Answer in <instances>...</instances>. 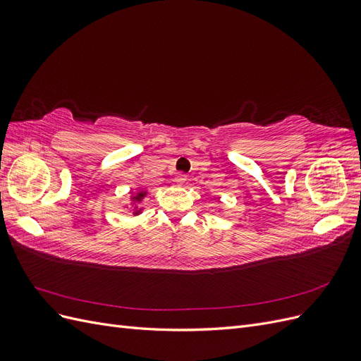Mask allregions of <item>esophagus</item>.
Returning a JSON list of instances; mask_svg holds the SVG:
<instances>
[{
	"instance_id": "obj_1",
	"label": "esophagus",
	"mask_w": 361,
	"mask_h": 361,
	"mask_svg": "<svg viewBox=\"0 0 361 361\" xmlns=\"http://www.w3.org/2000/svg\"><path fill=\"white\" fill-rule=\"evenodd\" d=\"M185 180H187V174L185 173H179V174H176V178H174V182H176L178 185L185 183Z\"/></svg>"
}]
</instances>
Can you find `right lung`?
<instances>
[{
  "instance_id": "obj_1",
  "label": "right lung",
  "mask_w": 361,
  "mask_h": 361,
  "mask_svg": "<svg viewBox=\"0 0 361 361\" xmlns=\"http://www.w3.org/2000/svg\"><path fill=\"white\" fill-rule=\"evenodd\" d=\"M145 195H146V192H145V191H141V192H138L137 195H134V197H133V202H134V203H140L141 200H143V199H145ZM137 207H138V206H137ZM138 212H140V211H138ZM138 212L135 211L134 214H135V215H138Z\"/></svg>"
}]
</instances>
